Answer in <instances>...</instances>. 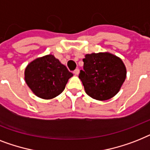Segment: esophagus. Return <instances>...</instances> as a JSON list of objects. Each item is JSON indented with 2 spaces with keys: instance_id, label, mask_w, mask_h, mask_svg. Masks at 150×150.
<instances>
[{
  "instance_id": "esophagus-1",
  "label": "esophagus",
  "mask_w": 150,
  "mask_h": 150,
  "mask_svg": "<svg viewBox=\"0 0 150 150\" xmlns=\"http://www.w3.org/2000/svg\"><path fill=\"white\" fill-rule=\"evenodd\" d=\"M73 73H74V74H75V75H78L79 74V69H75V71H73Z\"/></svg>"
}]
</instances>
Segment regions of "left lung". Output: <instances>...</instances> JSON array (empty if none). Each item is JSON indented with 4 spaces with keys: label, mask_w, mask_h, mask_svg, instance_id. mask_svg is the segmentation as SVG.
Instances as JSON below:
<instances>
[{
    "label": "left lung",
    "mask_w": 150,
    "mask_h": 150,
    "mask_svg": "<svg viewBox=\"0 0 150 150\" xmlns=\"http://www.w3.org/2000/svg\"><path fill=\"white\" fill-rule=\"evenodd\" d=\"M79 78L86 94L98 101L108 100L119 92L126 78V68L119 57L109 52L87 54Z\"/></svg>",
    "instance_id": "obj_1"
}]
</instances>
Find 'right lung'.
Instances as JSON below:
<instances>
[{"label":"right lung","mask_w":150,"mask_h":150,"mask_svg":"<svg viewBox=\"0 0 150 150\" xmlns=\"http://www.w3.org/2000/svg\"><path fill=\"white\" fill-rule=\"evenodd\" d=\"M73 74L53 54L38 58L27 65L24 80L32 92L43 99H52L64 91Z\"/></svg>","instance_id":"1"}]
</instances>
